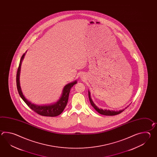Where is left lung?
Wrapping results in <instances>:
<instances>
[{
	"label": "left lung",
	"instance_id": "8db88e82",
	"mask_svg": "<svg viewBox=\"0 0 157 157\" xmlns=\"http://www.w3.org/2000/svg\"><path fill=\"white\" fill-rule=\"evenodd\" d=\"M89 98L90 103L91 104V105L94 108L97 110L99 113L101 114L102 115H105V116H114V115H117V114L122 113L124 110V109H123V110H119V111H114V110H106V109H104L103 110L102 109H99V108H98L95 105V104L94 103L93 100H91L89 91Z\"/></svg>",
	"mask_w": 157,
	"mask_h": 157
}]
</instances>
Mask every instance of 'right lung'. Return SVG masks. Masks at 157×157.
I'll return each instance as SVG.
<instances>
[{"label": "right lung", "mask_w": 157, "mask_h": 157, "mask_svg": "<svg viewBox=\"0 0 157 157\" xmlns=\"http://www.w3.org/2000/svg\"><path fill=\"white\" fill-rule=\"evenodd\" d=\"M25 54L24 53L21 58L20 62L17 70V75H16L17 90L19 95H20L21 98L26 103L29 107H30V108L33 109L35 112L40 114L41 116H47V117H56L59 115L60 114L62 113V112L63 111L65 107L67 105L71 89L74 85L77 83V81H75L71 83H68L64 86L63 90L62 95L60 98V99L58 100L56 103L52 105H43V106L37 105L31 103L29 100H27L25 97H24L22 92L21 91L19 79H20L21 65V62L24 59Z\"/></svg>", "instance_id": "1"}]
</instances>
